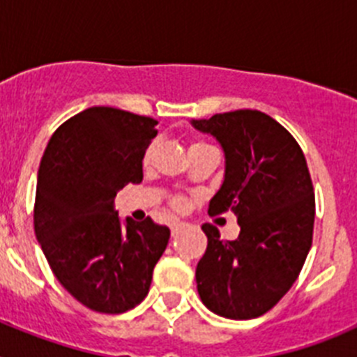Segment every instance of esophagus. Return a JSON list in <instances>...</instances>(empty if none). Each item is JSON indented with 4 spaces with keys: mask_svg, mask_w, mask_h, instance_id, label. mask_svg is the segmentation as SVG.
<instances>
[{
    "mask_svg": "<svg viewBox=\"0 0 357 357\" xmlns=\"http://www.w3.org/2000/svg\"><path fill=\"white\" fill-rule=\"evenodd\" d=\"M185 227H188V223H184V222L172 223V236H176V234H178V232H181L182 229H185Z\"/></svg>",
    "mask_w": 357,
    "mask_h": 357,
    "instance_id": "34e87169",
    "label": "esophagus"
}]
</instances>
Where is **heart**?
I'll use <instances>...</instances> for the list:
<instances>
[{
  "label": "heart",
  "mask_w": 357,
  "mask_h": 357,
  "mask_svg": "<svg viewBox=\"0 0 357 357\" xmlns=\"http://www.w3.org/2000/svg\"><path fill=\"white\" fill-rule=\"evenodd\" d=\"M204 144L206 143H193L191 146H204ZM173 204H175V207H182L184 206V200H182V198H175V202H173Z\"/></svg>",
  "instance_id": "1"
}]
</instances>
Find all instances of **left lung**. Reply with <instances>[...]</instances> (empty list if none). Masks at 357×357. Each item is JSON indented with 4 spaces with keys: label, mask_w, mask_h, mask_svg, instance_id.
Returning <instances> with one entry per match:
<instances>
[{
    "label": "left lung",
    "mask_w": 357,
    "mask_h": 357,
    "mask_svg": "<svg viewBox=\"0 0 357 357\" xmlns=\"http://www.w3.org/2000/svg\"><path fill=\"white\" fill-rule=\"evenodd\" d=\"M191 125L213 135L225 155L209 214L232 211L241 229L225 241L216 227L202 225L207 250L197 266L198 295L223 318H257L289 291L313 241L314 193L305 157L293 135L259 110Z\"/></svg>",
    "instance_id": "8db88e82"
}]
</instances>
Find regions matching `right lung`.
I'll use <instances>...</instances> for the list:
<instances>
[{"instance_id":"1","label":"right lung","mask_w":357,"mask_h":357,"mask_svg":"<svg viewBox=\"0 0 357 357\" xmlns=\"http://www.w3.org/2000/svg\"><path fill=\"white\" fill-rule=\"evenodd\" d=\"M157 121L91 107L56 128L37 173L36 225L53 273L85 307L125 313L143 302L169 229L151 218L121 222L114 198L143 181Z\"/></svg>"}]
</instances>
